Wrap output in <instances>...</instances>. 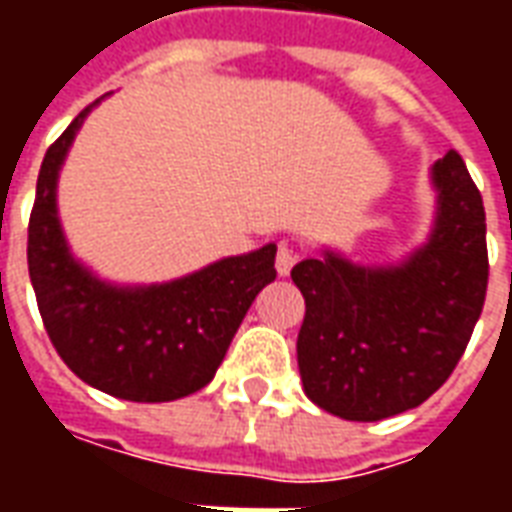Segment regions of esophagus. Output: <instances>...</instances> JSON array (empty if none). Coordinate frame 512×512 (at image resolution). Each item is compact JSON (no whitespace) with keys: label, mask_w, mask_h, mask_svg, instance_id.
Wrapping results in <instances>:
<instances>
[{"label":"esophagus","mask_w":512,"mask_h":512,"mask_svg":"<svg viewBox=\"0 0 512 512\" xmlns=\"http://www.w3.org/2000/svg\"><path fill=\"white\" fill-rule=\"evenodd\" d=\"M293 263H296V252H293V249L285 244L279 246V252H277V274L279 277H288Z\"/></svg>","instance_id":"obj_1"}]
</instances>
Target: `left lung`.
I'll list each match as a JSON object with an SVG mask.
<instances>
[{
    "label": "left lung",
    "mask_w": 512,
    "mask_h": 512,
    "mask_svg": "<svg viewBox=\"0 0 512 512\" xmlns=\"http://www.w3.org/2000/svg\"><path fill=\"white\" fill-rule=\"evenodd\" d=\"M436 213L425 244L389 266L334 249L290 277L304 296V395L334 417L378 422L417 408L458 365L488 288L483 197L450 150L430 167Z\"/></svg>",
    "instance_id": "1"
}]
</instances>
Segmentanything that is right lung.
Returning a JSON list of instances; mask_svg holds the SVG:
<instances>
[{
  "label": "right lung",
  "mask_w": 512,
  "mask_h": 512,
  "mask_svg": "<svg viewBox=\"0 0 512 512\" xmlns=\"http://www.w3.org/2000/svg\"><path fill=\"white\" fill-rule=\"evenodd\" d=\"M84 109L40 164L27 263L51 343L84 384L134 403H167L211 384L246 310L277 279V244L222 257L156 285H117L76 260L57 211V180Z\"/></svg>",
  "instance_id": "add662e5"
}]
</instances>
